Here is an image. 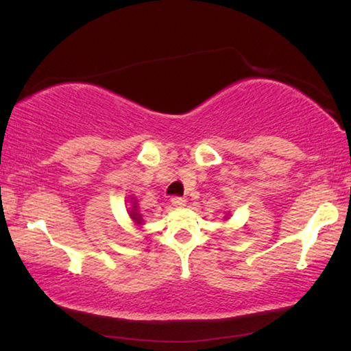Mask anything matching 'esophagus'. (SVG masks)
I'll return each mask as SVG.
<instances>
[{
    "mask_svg": "<svg viewBox=\"0 0 351 351\" xmlns=\"http://www.w3.org/2000/svg\"><path fill=\"white\" fill-rule=\"evenodd\" d=\"M185 202L186 200L183 197H179V196H174L171 199V204H172V206H176V208H182V206H185Z\"/></svg>",
    "mask_w": 351,
    "mask_h": 351,
    "instance_id": "34e87169",
    "label": "esophagus"
}]
</instances>
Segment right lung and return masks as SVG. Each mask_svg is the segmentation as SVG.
<instances>
[{"label":"right lung","instance_id":"1","mask_svg":"<svg viewBox=\"0 0 351 351\" xmlns=\"http://www.w3.org/2000/svg\"><path fill=\"white\" fill-rule=\"evenodd\" d=\"M129 216H130V219L136 223V226H141V223L145 222V221H143L141 213H140V211H138L136 202H132V208L129 210Z\"/></svg>","mask_w":351,"mask_h":351}]
</instances>
